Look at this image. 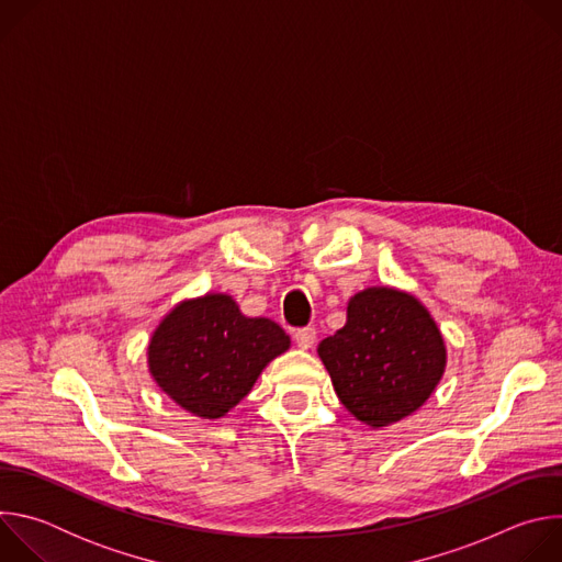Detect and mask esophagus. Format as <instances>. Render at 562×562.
I'll return each instance as SVG.
<instances>
[{
	"label": "esophagus",
	"mask_w": 562,
	"mask_h": 562,
	"mask_svg": "<svg viewBox=\"0 0 562 562\" xmlns=\"http://www.w3.org/2000/svg\"><path fill=\"white\" fill-rule=\"evenodd\" d=\"M293 340H295V345H297L300 349H308V347H313V342H315V329H313V327L295 329V331H293Z\"/></svg>",
	"instance_id": "obj_1"
}]
</instances>
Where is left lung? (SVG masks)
<instances>
[{
    "label": "left lung",
    "instance_id": "left-lung-1",
    "mask_svg": "<svg viewBox=\"0 0 562 562\" xmlns=\"http://www.w3.org/2000/svg\"><path fill=\"white\" fill-rule=\"evenodd\" d=\"M340 403L364 425L414 414L445 371V342L412 295L367 289L351 297L347 325L317 347Z\"/></svg>",
    "mask_w": 562,
    "mask_h": 562
}]
</instances>
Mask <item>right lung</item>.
I'll return each instance as SVG.
<instances>
[{"mask_svg": "<svg viewBox=\"0 0 562 562\" xmlns=\"http://www.w3.org/2000/svg\"><path fill=\"white\" fill-rule=\"evenodd\" d=\"M289 349V336L267 317H245L228 295L182 302L157 327L148 367L180 407L220 418L243 400L260 371Z\"/></svg>", "mask_w": 562, "mask_h": 562, "instance_id": "right-lung-1", "label": "right lung"}]
</instances>
